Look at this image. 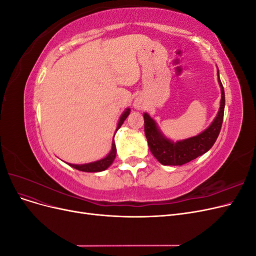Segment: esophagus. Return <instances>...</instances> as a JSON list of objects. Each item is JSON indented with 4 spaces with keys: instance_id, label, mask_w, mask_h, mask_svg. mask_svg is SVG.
Instances as JSON below:
<instances>
[{
    "instance_id": "34e87169",
    "label": "esophagus",
    "mask_w": 256,
    "mask_h": 256,
    "mask_svg": "<svg viewBox=\"0 0 256 256\" xmlns=\"http://www.w3.org/2000/svg\"><path fill=\"white\" fill-rule=\"evenodd\" d=\"M134 106L136 108V110H143L144 108H145V104H144V102H143V99L140 98V97L136 98L134 102Z\"/></svg>"
}]
</instances>
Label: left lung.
<instances>
[{
	"mask_svg": "<svg viewBox=\"0 0 256 256\" xmlns=\"http://www.w3.org/2000/svg\"><path fill=\"white\" fill-rule=\"evenodd\" d=\"M218 74V82L221 88V100L218 114L203 132L180 141H172L166 138L159 129L156 120L152 118L148 113H144V130L148 147L161 164L164 166H182L202 156L212 148L218 138L223 122L224 106H226V95L224 88Z\"/></svg>",
	"mask_w": 256,
	"mask_h": 256,
	"instance_id": "1",
	"label": "left lung"
}]
</instances>
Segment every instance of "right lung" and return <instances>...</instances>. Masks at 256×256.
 I'll return each mask as SVG.
<instances>
[{"label": "right lung", "mask_w": 256, "mask_h": 256, "mask_svg": "<svg viewBox=\"0 0 256 256\" xmlns=\"http://www.w3.org/2000/svg\"><path fill=\"white\" fill-rule=\"evenodd\" d=\"M130 114V109L127 108V109L122 112V114L120 115V118L118 120V127H116L115 134L118 131L120 126L122 125V122H125V120L128 118V115ZM116 157V146H115V142H114V136H113V141H112V148L110 150V152L106 154V156L102 159L97 160V161H92V162H88V164H68V166H70L72 168L79 170V171L82 172H90V173H95V172H102L104 170H106L109 168Z\"/></svg>", "instance_id": "add662e5"}]
</instances>
